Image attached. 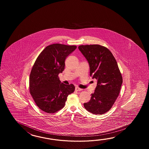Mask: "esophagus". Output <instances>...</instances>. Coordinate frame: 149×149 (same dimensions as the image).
I'll use <instances>...</instances> for the list:
<instances>
[{"instance_id":"obj_1","label":"esophagus","mask_w":149,"mask_h":149,"mask_svg":"<svg viewBox=\"0 0 149 149\" xmlns=\"http://www.w3.org/2000/svg\"><path fill=\"white\" fill-rule=\"evenodd\" d=\"M75 90H76V91H78V92H80V91H81L82 90V89L80 88H79V87H76Z\"/></svg>"}]
</instances>
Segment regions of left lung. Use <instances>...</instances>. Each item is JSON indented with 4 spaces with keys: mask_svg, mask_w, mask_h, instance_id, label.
Instances as JSON below:
<instances>
[{
    "mask_svg": "<svg viewBox=\"0 0 149 149\" xmlns=\"http://www.w3.org/2000/svg\"><path fill=\"white\" fill-rule=\"evenodd\" d=\"M78 48L88 62L90 76L97 80L94 93L84 107L93 114H103L112 108L120 91L123 77L117 62L104 46L87 45Z\"/></svg>",
    "mask_w": 149,
    "mask_h": 149,
    "instance_id": "8db88e82",
    "label": "left lung"
}]
</instances>
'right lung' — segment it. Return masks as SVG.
Masks as SVG:
<instances>
[{"instance_id":"1","label":"right lung","mask_w":149,"mask_h":149,"mask_svg":"<svg viewBox=\"0 0 149 149\" xmlns=\"http://www.w3.org/2000/svg\"><path fill=\"white\" fill-rule=\"evenodd\" d=\"M76 46L54 44L47 46L39 55L29 77L30 92L42 111L53 113L63 108L68 95L72 93L73 84L61 83L58 74L65 68V60Z\"/></svg>"}]
</instances>
